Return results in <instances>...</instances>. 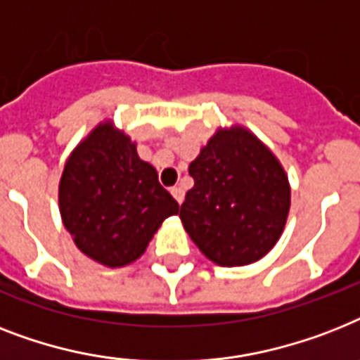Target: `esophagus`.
I'll return each instance as SVG.
<instances>
[{
	"mask_svg": "<svg viewBox=\"0 0 360 360\" xmlns=\"http://www.w3.org/2000/svg\"><path fill=\"white\" fill-rule=\"evenodd\" d=\"M170 192H172V195L175 198V201H177V203L181 205V203H183V200H185V190L181 188V186H174Z\"/></svg>",
	"mask_w": 360,
	"mask_h": 360,
	"instance_id": "esophagus-1",
	"label": "esophagus"
}]
</instances>
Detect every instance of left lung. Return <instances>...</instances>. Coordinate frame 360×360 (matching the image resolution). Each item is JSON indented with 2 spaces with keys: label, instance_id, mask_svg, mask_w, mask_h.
<instances>
[{
  "label": "left lung",
  "instance_id": "left-lung-1",
  "mask_svg": "<svg viewBox=\"0 0 360 360\" xmlns=\"http://www.w3.org/2000/svg\"><path fill=\"white\" fill-rule=\"evenodd\" d=\"M194 186L179 218L218 266L259 261L276 246L290 209L281 162L246 127L218 129L188 166Z\"/></svg>",
  "mask_w": 360,
  "mask_h": 360
}]
</instances>
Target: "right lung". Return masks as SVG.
<instances>
[{"instance_id": "add662e5", "label": "right lung", "mask_w": 360, "mask_h": 360, "mask_svg": "<svg viewBox=\"0 0 360 360\" xmlns=\"http://www.w3.org/2000/svg\"><path fill=\"white\" fill-rule=\"evenodd\" d=\"M58 209L75 246L110 268L131 264L179 203L140 160L112 122L99 124L72 151L58 183Z\"/></svg>"}]
</instances>
